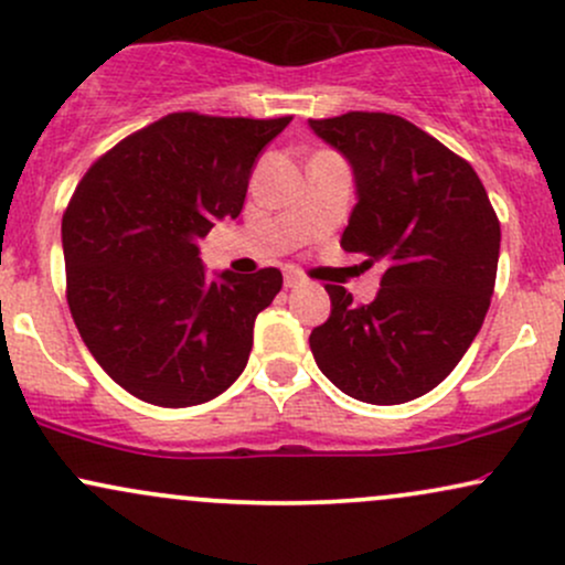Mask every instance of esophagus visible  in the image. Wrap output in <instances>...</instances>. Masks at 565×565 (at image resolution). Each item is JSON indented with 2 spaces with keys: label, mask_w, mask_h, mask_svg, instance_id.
Wrapping results in <instances>:
<instances>
[{
  "label": "esophagus",
  "mask_w": 565,
  "mask_h": 565,
  "mask_svg": "<svg viewBox=\"0 0 565 565\" xmlns=\"http://www.w3.org/2000/svg\"><path fill=\"white\" fill-rule=\"evenodd\" d=\"M300 284H302V276L297 274V270H287V274H284V287L287 289L300 287Z\"/></svg>",
  "instance_id": "1"
}]
</instances>
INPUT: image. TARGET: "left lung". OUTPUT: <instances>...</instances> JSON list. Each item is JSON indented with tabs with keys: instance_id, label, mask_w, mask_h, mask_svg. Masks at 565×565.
Returning <instances> with one entry per match:
<instances>
[{
	"instance_id": "1",
	"label": "left lung",
	"mask_w": 565,
	"mask_h": 565,
	"mask_svg": "<svg viewBox=\"0 0 565 565\" xmlns=\"http://www.w3.org/2000/svg\"><path fill=\"white\" fill-rule=\"evenodd\" d=\"M308 125L353 167L359 201L342 249L385 268L369 305L327 284L332 313L310 332V350L350 398L406 404L449 377L481 329L497 212L468 161L401 116L350 111Z\"/></svg>"
}]
</instances>
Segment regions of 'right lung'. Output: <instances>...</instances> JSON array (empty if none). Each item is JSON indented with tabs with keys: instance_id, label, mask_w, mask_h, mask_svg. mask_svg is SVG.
<instances>
[{
	"instance_id": "right-lung-1",
	"label": "right lung",
	"mask_w": 565,
	"mask_h": 565,
	"mask_svg": "<svg viewBox=\"0 0 565 565\" xmlns=\"http://www.w3.org/2000/svg\"><path fill=\"white\" fill-rule=\"evenodd\" d=\"M289 121L170 114L76 185L61 228L68 308L103 372L135 398L196 406L244 372L281 270L212 281L196 242L238 217L252 167Z\"/></svg>"
}]
</instances>
